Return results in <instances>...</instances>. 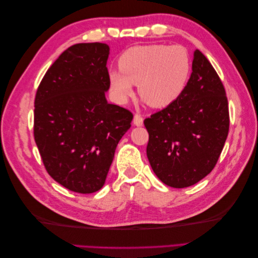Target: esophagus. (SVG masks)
<instances>
[{
  "label": "esophagus",
  "mask_w": 258,
  "mask_h": 258,
  "mask_svg": "<svg viewBox=\"0 0 258 258\" xmlns=\"http://www.w3.org/2000/svg\"><path fill=\"white\" fill-rule=\"evenodd\" d=\"M133 123H134V125H136V126H142V125H143V117H142L141 115H139V114H135V115H134Z\"/></svg>",
  "instance_id": "esophagus-1"
}]
</instances>
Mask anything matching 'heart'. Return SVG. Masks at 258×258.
<instances>
[{"instance_id": "heart-1", "label": "heart", "mask_w": 258, "mask_h": 258, "mask_svg": "<svg viewBox=\"0 0 258 258\" xmlns=\"http://www.w3.org/2000/svg\"><path fill=\"white\" fill-rule=\"evenodd\" d=\"M118 71L109 73L114 97L124 103L138 85L140 96L154 108L176 102L191 75V58L182 45L150 44L126 50L118 58Z\"/></svg>"}]
</instances>
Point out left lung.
Here are the masks:
<instances>
[{
    "label": "left lung",
    "instance_id": "8db88e82",
    "mask_svg": "<svg viewBox=\"0 0 258 258\" xmlns=\"http://www.w3.org/2000/svg\"><path fill=\"white\" fill-rule=\"evenodd\" d=\"M191 71L182 96L144 120L153 172L174 188L188 187L212 172L229 127L225 89L200 50L194 52Z\"/></svg>",
    "mask_w": 258,
    "mask_h": 258
}]
</instances>
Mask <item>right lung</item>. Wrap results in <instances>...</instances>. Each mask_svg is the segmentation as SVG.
I'll use <instances>...</instances> for the list:
<instances>
[{"label": "right lung", "mask_w": 258, "mask_h": 258, "mask_svg": "<svg viewBox=\"0 0 258 258\" xmlns=\"http://www.w3.org/2000/svg\"><path fill=\"white\" fill-rule=\"evenodd\" d=\"M109 46L79 43L47 70L34 102V139L47 173L81 194L105 184L116 146L133 114L109 104Z\"/></svg>", "instance_id": "obj_1"}]
</instances>
